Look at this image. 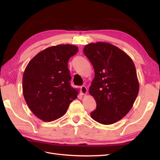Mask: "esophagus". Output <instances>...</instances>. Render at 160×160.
<instances>
[{"label": "esophagus", "mask_w": 160, "mask_h": 160, "mask_svg": "<svg viewBox=\"0 0 160 160\" xmlns=\"http://www.w3.org/2000/svg\"><path fill=\"white\" fill-rule=\"evenodd\" d=\"M81 92L82 95H86L87 93H88V89H87L85 86L83 85L81 87Z\"/></svg>", "instance_id": "34e87169"}]
</instances>
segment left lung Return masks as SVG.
<instances>
[{
    "label": "left lung",
    "mask_w": 160,
    "mask_h": 160,
    "mask_svg": "<svg viewBox=\"0 0 160 160\" xmlns=\"http://www.w3.org/2000/svg\"><path fill=\"white\" fill-rule=\"evenodd\" d=\"M83 52L95 70L89 92L97 108L91 117L101 124H113L128 113L138 97L135 65L127 53L108 42L89 43Z\"/></svg>",
    "instance_id": "left-lung-1"
}]
</instances>
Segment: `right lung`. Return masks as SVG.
I'll use <instances>...</instances> for the list:
<instances>
[{
    "instance_id": "right-lung-1",
    "label": "right lung",
    "mask_w": 160,
    "mask_h": 160,
    "mask_svg": "<svg viewBox=\"0 0 160 160\" xmlns=\"http://www.w3.org/2000/svg\"><path fill=\"white\" fill-rule=\"evenodd\" d=\"M78 51L72 45H58L41 51L28 62L22 77V93L28 108L44 122L66 113L78 91L70 85L67 68L70 57Z\"/></svg>"
}]
</instances>
